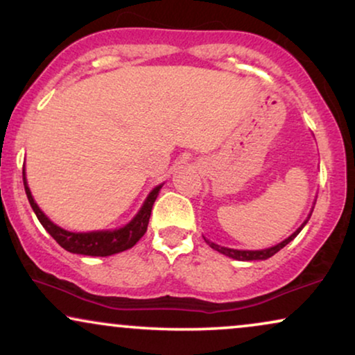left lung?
Instances as JSON below:
<instances>
[{
  "mask_svg": "<svg viewBox=\"0 0 355 355\" xmlns=\"http://www.w3.org/2000/svg\"><path fill=\"white\" fill-rule=\"evenodd\" d=\"M313 211V210H312ZM312 211H310V215H309V218L307 220H305L304 223H302V226L299 227L297 231L295 232H293V234H291L288 239H284L283 242H279L278 245H275V247H270V249H265V250H236V249H227V247H221V245H216V244H213V242H210V241H207L205 239V242L208 245L211 247V249H215V250H218L220 252V254H223V255H227V257H231V259H236V260H242V261H250V260H266V259H270V257H273L276 252H279L281 249H283L284 245H288L291 241L294 239L295 236L299 234L300 231H302V227L307 225V221L310 220V216H312Z\"/></svg>",
  "mask_w": 355,
  "mask_h": 355,
  "instance_id": "obj_1",
  "label": "left lung"
}]
</instances>
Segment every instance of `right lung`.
<instances>
[{
    "instance_id": "1",
    "label": "right lung",
    "mask_w": 355,
    "mask_h": 355,
    "mask_svg": "<svg viewBox=\"0 0 355 355\" xmlns=\"http://www.w3.org/2000/svg\"><path fill=\"white\" fill-rule=\"evenodd\" d=\"M22 179H24V187H26V193L28 198V203H31L32 210L35 211L38 221L42 223V226L50 232V236L55 239L58 244H60L62 249L67 252H72V254H80V255H92V257H108L113 254H119V252H124L130 249L137 244L140 237H142L145 232H147L150 213H152V207L155 200H157L158 192L162 186L155 187L152 192L148 193L147 200L144 202L142 208H140L137 215H135L132 220H130L128 225L119 227V230L114 231H92V232H71L62 230V227L56 226L55 223L50 221L45 213H43L38 205L33 200L31 189L27 186L26 179V171H22Z\"/></svg>"
}]
</instances>
